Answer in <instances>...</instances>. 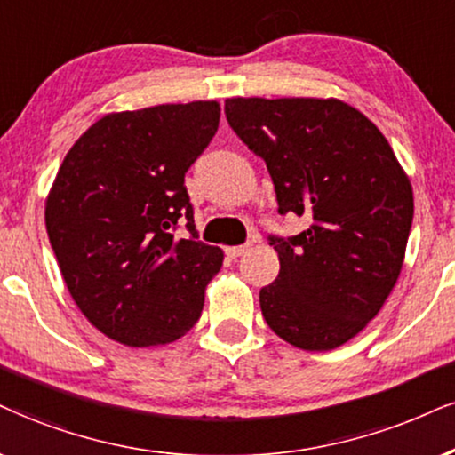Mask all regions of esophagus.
I'll return each mask as SVG.
<instances>
[{
    "mask_svg": "<svg viewBox=\"0 0 455 455\" xmlns=\"http://www.w3.org/2000/svg\"><path fill=\"white\" fill-rule=\"evenodd\" d=\"M249 246L251 244H240V246H228L226 249V253H228V257L229 259H238V257H243L246 251H249Z\"/></svg>",
    "mask_w": 455,
    "mask_h": 455,
    "instance_id": "obj_1",
    "label": "esophagus"
}]
</instances>
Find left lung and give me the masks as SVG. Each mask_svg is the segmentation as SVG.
<instances>
[{
	"instance_id": "1",
	"label": "left lung",
	"mask_w": 455,
	"mask_h": 455,
	"mask_svg": "<svg viewBox=\"0 0 455 455\" xmlns=\"http://www.w3.org/2000/svg\"><path fill=\"white\" fill-rule=\"evenodd\" d=\"M240 141L266 162L280 215L297 236L267 240L280 259L261 314L301 350H333L382 310L413 221L411 183L386 137L338 99H228Z\"/></svg>"
}]
</instances>
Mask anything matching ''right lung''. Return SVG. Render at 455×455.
<instances>
[{
    "label": "right lung",
    "mask_w": 455,
    "mask_h": 455,
    "mask_svg": "<svg viewBox=\"0 0 455 455\" xmlns=\"http://www.w3.org/2000/svg\"><path fill=\"white\" fill-rule=\"evenodd\" d=\"M219 116L215 100L109 114L59 168L46 200L50 244L73 301L120 344H168L198 323L223 253L198 240L185 172ZM179 222L188 239L174 236Z\"/></svg>",
    "instance_id": "1"
}]
</instances>
